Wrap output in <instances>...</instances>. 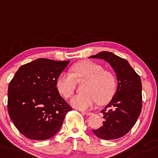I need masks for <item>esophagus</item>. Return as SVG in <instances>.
Returning <instances> with one entry per match:
<instances>
[{
  "mask_svg": "<svg viewBox=\"0 0 158 158\" xmlns=\"http://www.w3.org/2000/svg\"><path fill=\"white\" fill-rule=\"evenodd\" d=\"M82 113L83 114H85V115H87V116L92 115V112H87V111H82Z\"/></svg>",
  "mask_w": 158,
  "mask_h": 158,
  "instance_id": "34e87169",
  "label": "esophagus"
}]
</instances>
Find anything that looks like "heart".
I'll use <instances>...</instances> for the list:
<instances>
[{
  "mask_svg": "<svg viewBox=\"0 0 158 158\" xmlns=\"http://www.w3.org/2000/svg\"><path fill=\"white\" fill-rule=\"evenodd\" d=\"M73 75L62 73L56 80L58 92L64 98H69L74 94L76 82L88 81L84 88L85 94L75 96L71 104L78 109L90 108L96 102L99 104H107L116 92L115 76L104 70L100 64L90 60H84L72 67Z\"/></svg>",
  "mask_w": 158,
  "mask_h": 158,
  "instance_id": "b5f03b06",
  "label": "heart"
}]
</instances>
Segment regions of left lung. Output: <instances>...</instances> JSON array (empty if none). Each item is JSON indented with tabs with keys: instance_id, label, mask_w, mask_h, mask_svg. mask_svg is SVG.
<instances>
[{
	"instance_id": "left-lung-1",
	"label": "left lung",
	"mask_w": 158,
	"mask_h": 158,
	"mask_svg": "<svg viewBox=\"0 0 158 158\" xmlns=\"http://www.w3.org/2000/svg\"><path fill=\"white\" fill-rule=\"evenodd\" d=\"M90 57L108 62L117 73L118 81L115 94L105 108L101 111L105 119L103 126L93 129L92 132L101 139H119L131 130L141 114L142 85L140 76L127 60L111 52L102 51Z\"/></svg>"
}]
</instances>
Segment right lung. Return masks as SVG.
Returning <instances> with one entry per match:
<instances>
[{"instance_id": "1", "label": "right lung", "mask_w": 158, "mask_h": 158, "mask_svg": "<svg viewBox=\"0 0 158 158\" xmlns=\"http://www.w3.org/2000/svg\"><path fill=\"white\" fill-rule=\"evenodd\" d=\"M69 60L39 58L19 67L8 87L10 118L25 137L52 138L72 107L60 95L56 80Z\"/></svg>"}]
</instances>
